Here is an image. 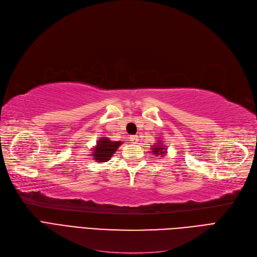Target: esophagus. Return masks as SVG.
<instances>
[{"label": "esophagus", "instance_id": "esophagus-1", "mask_svg": "<svg viewBox=\"0 0 257 257\" xmlns=\"http://www.w3.org/2000/svg\"><path fill=\"white\" fill-rule=\"evenodd\" d=\"M130 139H131V141H132V143L133 144H137L138 143V136H131L130 137Z\"/></svg>", "mask_w": 257, "mask_h": 257}]
</instances>
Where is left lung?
<instances>
[{
    "mask_svg": "<svg viewBox=\"0 0 257 257\" xmlns=\"http://www.w3.org/2000/svg\"><path fill=\"white\" fill-rule=\"evenodd\" d=\"M152 152L158 157H163L167 153V149L165 148V146H163L162 140H158L156 145L152 147Z\"/></svg>",
    "mask_w": 257,
    "mask_h": 257,
    "instance_id": "obj_1",
    "label": "left lung"
}]
</instances>
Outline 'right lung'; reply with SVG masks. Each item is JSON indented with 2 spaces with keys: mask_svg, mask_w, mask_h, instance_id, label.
Wrapping results in <instances>:
<instances>
[{
  "mask_svg": "<svg viewBox=\"0 0 257 257\" xmlns=\"http://www.w3.org/2000/svg\"><path fill=\"white\" fill-rule=\"evenodd\" d=\"M122 145V141H111L106 137H101L98 144L92 150L91 156L98 163H105L109 161L112 154L117 151V149Z\"/></svg>",
  "mask_w": 257,
  "mask_h": 257,
  "instance_id": "1",
  "label": "right lung"
}]
</instances>
